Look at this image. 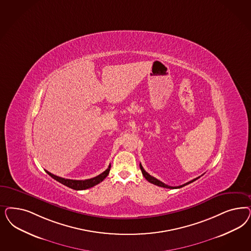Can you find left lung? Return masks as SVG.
<instances>
[{
  "mask_svg": "<svg viewBox=\"0 0 251 251\" xmlns=\"http://www.w3.org/2000/svg\"><path fill=\"white\" fill-rule=\"evenodd\" d=\"M139 167H140V170L142 172V175L144 176V177L150 182V183H151V184H154V185H156V186H162V187H165V188H171V189H175V188H180V187H183V186H186V185H188V184H190V183H192V182H194L196 181L197 179H199V178L201 177V176H199V177L195 178L193 180H191V181H189V182H187L186 184H184V185H181V186H168V185H165L164 183H162L161 182L160 180H158V179H156V178L153 177V176H151V175H149L147 172H146L144 169H143V167H142V165H141V163H139Z\"/></svg>",
  "mask_w": 251,
  "mask_h": 251,
  "instance_id": "1",
  "label": "left lung"
}]
</instances>
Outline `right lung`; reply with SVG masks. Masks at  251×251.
<instances>
[{
    "instance_id": "obj_1",
    "label": "right lung",
    "mask_w": 251,
    "mask_h": 251,
    "mask_svg": "<svg viewBox=\"0 0 251 251\" xmlns=\"http://www.w3.org/2000/svg\"><path fill=\"white\" fill-rule=\"evenodd\" d=\"M111 169V165H109V167L106 169L103 173H101L100 175H99L95 177L90 178V179H86V180H72V179H65V178L59 177L57 176H54L52 174H50L48 171L45 170V172L48 174L50 177L55 179L59 183L68 186L75 190H84V189H88L89 187L96 186L99 183L102 182L107 176L109 175V172Z\"/></svg>"
}]
</instances>
